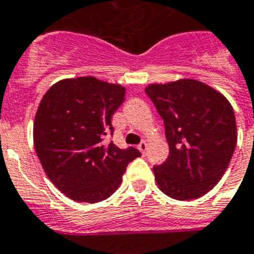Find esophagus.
<instances>
[{
	"mask_svg": "<svg viewBox=\"0 0 254 254\" xmlns=\"http://www.w3.org/2000/svg\"><path fill=\"white\" fill-rule=\"evenodd\" d=\"M147 148H148V143L147 141H141V143L137 145V149H139L143 155H145V152H147Z\"/></svg>",
	"mask_w": 254,
	"mask_h": 254,
	"instance_id": "1",
	"label": "esophagus"
}]
</instances>
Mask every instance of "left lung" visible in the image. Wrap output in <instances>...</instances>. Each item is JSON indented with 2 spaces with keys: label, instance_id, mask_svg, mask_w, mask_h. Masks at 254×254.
Here are the masks:
<instances>
[{
  "label": "left lung",
  "instance_id": "8db88e82",
  "mask_svg": "<svg viewBox=\"0 0 254 254\" xmlns=\"http://www.w3.org/2000/svg\"><path fill=\"white\" fill-rule=\"evenodd\" d=\"M145 93L164 119L169 156L153 166L157 186L178 200L195 199L220 181L236 148L228 99L204 82L181 78L151 84Z\"/></svg>",
  "mask_w": 254,
  "mask_h": 254
}]
</instances>
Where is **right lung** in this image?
<instances>
[{
	"mask_svg": "<svg viewBox=\"0 0 254 254\" xmlns=\"http://www.w3.org/2000/svg\"><path fill=\"white\" fill-rule=\"evenodd\" d=\"M126 89L95 77L65 78L40 101L34 121V147L47 177L70 199L97 203L115 192L136 148L105 143L111 117Z\"/></svg>",
	"mask_w": 254,
	"mask_h": 254,
	"instance_id": "add662e5",
	"label": "right lung"
}]
</instances>
